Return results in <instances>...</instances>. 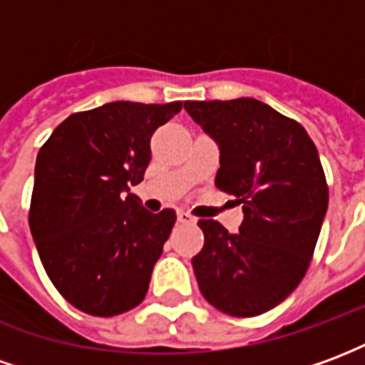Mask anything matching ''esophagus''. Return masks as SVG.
Here are the masks:
<instances>
[{
  "mask_svg": "<svg viewBox=\"0 0 365 365\" xmlns=\"http://www.w3.org/2000/svg\"><path fill=\"white\" fill-rule=\"evenodd\" d=\"M178 221L183 222V225H191V222H195V219H193L190 213H185V211H180V213H178Z\"/></svg>",
  "mask_w": 365,
  "mask_h": 365,
  "instance_id": "obj_1",
  "label": "esophagus"
}]
</instances>
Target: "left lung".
I'll return each instance as SVG.
<instances>
[{
	"mask_svg": "<svg viewBox=\"0 0 365 365\" xmlns=\"http://www.w3.org/2000/svg\"><path fill=\"white\" fill-rule=\"evenodd\" d=\"M219 146L215 185L242 203L237 235L197 222L203 250L191 260L203 297L230 317H256L297 287L313 258L329 207L317 146L297 120L252 97L185 101Z\"/></svg>",
	"mask_w": 365,
	"mask_h": 365,
	"instance_id": "8db88e82",
	"label": "left lung"
}]
</instances>
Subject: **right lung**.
Listing matches in <instances>:
<instances>
[{"label": "right lung", "mask_w": 365, "mask_h": 365, "mask_svg": "<svg viewBox=\"0 0 365 365\" xmlns=\"http://www.w3.org/2000/svg\"><path fill=\"white\" fill-rule=\"evenodd\" d=\"M182 101H113L70 115L38 150L29 227L46 274L68 303L93 317L135 309L175 222L150 213L143 182L150 136Z\"/></svg>", "instance_id": "1"}]
</instances>
